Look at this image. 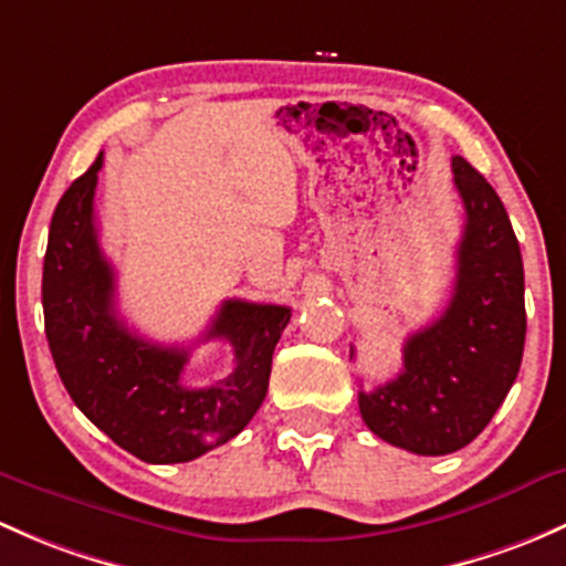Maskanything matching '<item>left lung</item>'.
Returning a JSON list of instances; mask_svg holds the SVG:
<instances>
[{"mask_svg":"<svg viewBox=\"0 0 566 566\" xmlns=\"http://www.w3.org/2000/svg\"><path fill=\"white\" fill-rule=\"evenodd\" d=\"M453 184L467 213L453 298L403 342L396 379L358 392L363 423L418 455L455 453L491 423L526 342L523 260L507 211L463 157H453Z\"/></svg>","mask_w":566,"mask_h":566,"instance_id":"obj_1","label":"left lung"}]
</instances>
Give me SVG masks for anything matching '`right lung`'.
<instances>
[{"label":"right lung","mask_w":566,"mask_h":566,"mask_svg":"<svg viewBox=\"0 0 566 566\" xmlns=\"http://www.w3.org/2000/svg\"><path fill=\"white\" fill-rule=\"evenodd\" d=\"M99 168L103 154L53 211L43 263L48 347L75 407L118 448L146 463L192 461L254 418L290 306L224 301L203 342H228L233 368L208 388H187L181 374L189 349L146 342L116 317V273L94 222Z\"/></svg>","instance_id":"add662e5"}]
</instances>
